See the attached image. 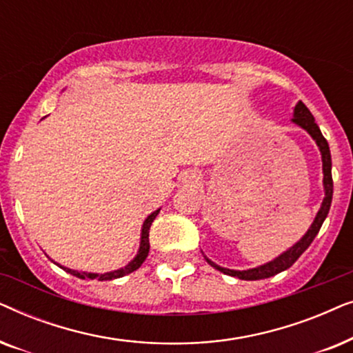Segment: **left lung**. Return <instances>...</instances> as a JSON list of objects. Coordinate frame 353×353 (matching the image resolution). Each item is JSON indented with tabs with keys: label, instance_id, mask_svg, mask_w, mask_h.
I'll return each mask as SVG.
<instances>
[{
	"label": "left lung",
	"instance_id": "8db88e82",
	"mask_svg": "<svg viewBox=\"0 0 353 353\" xmlns=\"http://www.w3.org/2000/svg\"><path fill=\"white\" fill-rule=\"evenodd\" d=\"M292 122L297 123L299 127H302L303 130H305V132L310 134L313 139H315L318 148H320L321 161H323V185H325V199H323L320 210H318V214L315 216V220H313L312 226L308 228V231L303 234V238L299 241V243L294 244L291 249H288L286 252H283L279 257L272 260V262L260 265V267H257V268L243 270V272H239V270H230V268L219 267V265L214 263L212 260L205 257L207 263L212 265V267L216 268L221 273L230 274V276H236L239 279H245V281H255V279H265V278L274 276V274L284 272V270L292 267L294 262H296V260L308 249V245L313 243V239H315V236L318 234V231H320V228H321L323 221H325V219L327 216V212H330L331 201H332V175H331L330 146H327V141L321 134L320 127L315 123V119H313L312 112L308 110V108L302 103V101H299V103L296 104V108H294Z\"/></svg>",
	"mask_w": 353,
	"mask_h": 353
}]
</instances>
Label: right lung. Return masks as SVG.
Wrapping results in <instances>:
<instances>
[{
	"label": "right lung",
	"mask_w": 353,
	"mask_h": 353,
	"mask_svg": "<svg viewBox=\"0 0 353 353\" xmlns=\"http://www.w3.org/2000/svg\"><path fill=\"white\" fill-rule=\"evenodd\" d=\"M159 212L161 209H157L156 212H152L151 215L148 216L146 220H144L143 223V230H141V243H139V250L137 254V257H134L132 262H130L127 267L123 268H119V270H114V272H109V273H103V274H98V273H85V272H77V270H70V268H65V267H59L64 268L67 273L74 274L77 278H81V279H98V281H109V279H117V278H122L125 274L134 272V270H138L141 267V263L146 260L148 254H149V228H151L154 219H156Z\"/></svg>",
	"instance_id": "1"
}]
</instances>
